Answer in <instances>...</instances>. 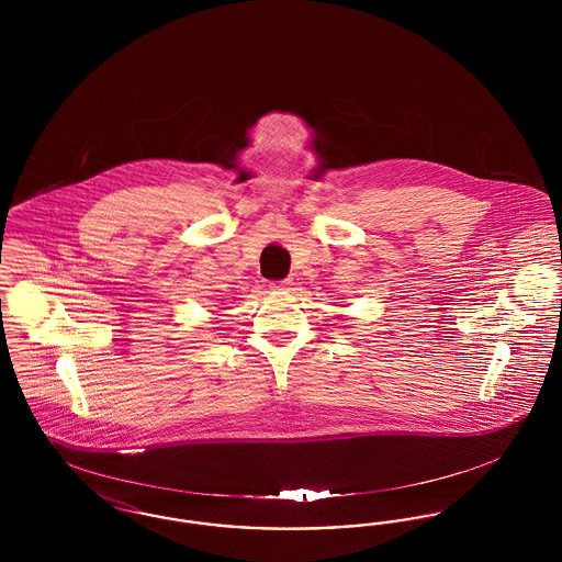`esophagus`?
Instances as JSON below:
<instances>
[{"instance_id":"34e87169","label":"esophagus","mask_w":562,"mask_h":562,"mask_svg":"<svg viewBox=\"0 0 562 562\" xmlns=\"http://www.w3.org/2000/svg\"><path fill=\"white\" fill-rule=\"evenodd\" d=\"M269 289L273 291V293L284 294L286 291H291V280H280V282H271L269 284Z\"/></svg>"}]
</instances>
